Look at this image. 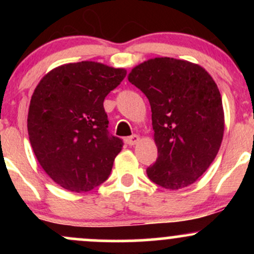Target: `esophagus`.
Masks as SVG:
<instances>
[{"mask_svg":"<svg viewBox=\"0 0 254 254\" xmlns=\"http://www.w3.org/2000/svg\"><path fill=\"white\" fill-rule=\"evenodd\" d=\"M139 141V136L138 135H132L127 138V143L129 145H135L137 142Z\"/></svg>","mask_w":254,"mask_h":254,"instance_id":"esophagus-1","label":"esophagus"}]
</instances>
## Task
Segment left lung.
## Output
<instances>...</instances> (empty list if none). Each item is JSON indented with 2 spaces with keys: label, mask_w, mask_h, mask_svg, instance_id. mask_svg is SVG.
Segmentation results:
<instances>
[{
  "label": "left lung",
  "mask_w": 254,
  "mask_h": 254,
  "mask_svg": "<svg viewBox=\"0 0 254 254\" xmlns=\"http://www.w3.org/2000/svg\"><path fill=\"white\" fill-rule=\"evenodd\" d=\"M127 78L150 104L157 159L147 168L148 178L167 190L193 184L222 142L224 113L217 84L198 64L170 57L138 64Z\"/></svg>",
  "instance_id": "obj_1"
}]
</instances>
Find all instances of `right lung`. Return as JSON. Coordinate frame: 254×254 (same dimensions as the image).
<instances>
[{
    "instance_id": "right-lung-1",
    "label": "right lung",
    "mask_w": 254,
    "mask_h": 254,
    "mask_svg": "<svg viewBox=\"0 0 254 254\" xmlns=\"http://www.w3.org/2000/svg\"><path fill=\"white\" fill-rule=\"evenodd\" d=\"M127 70L83 61L52 69L34 89L27 129L38 162L65 190L87 192L112 171L123 141L107 130L104 100Z\"/></svg>"
}]
</instances>
